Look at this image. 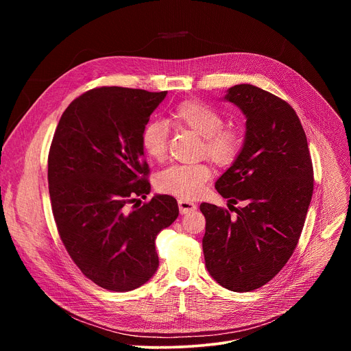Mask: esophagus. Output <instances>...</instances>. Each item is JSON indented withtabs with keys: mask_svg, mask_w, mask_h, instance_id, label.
Instances as JSON below:
<instances>
[{
	"mask_svg": "<svg viewBox=\"0 0 351 351\" xmlns=\"http://www.w3.org/2000/svg\"><path fill=\"white\" fill-rule=\"evenodd\" d=\"M178 204H179V211L180 214H190L193 211H195L197 206L191 202H187V199H178Z\"/></svg>",
	"mask_w": 351,
	"mask_h": 351,
	"instance_id": "obj_1",
	"label": "esophagus"
}]
</instances>
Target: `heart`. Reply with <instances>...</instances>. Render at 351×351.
Returning <instances> with one entry per match:
<instances>
[{"label":"heart","mask_w":351,"mask_h":351,"mask_svg":"<svg viewBox=\"0 0 351 351\" xmlns=\"http://www.w3.org/2000/svg\"><path fill=\"white\" fill-rule=\"evenodd\" d=\"M171 122L176 128L189 129L203 137V153L219 167H228L237 158L241 145V134L232 128H223V119L213 107L197 99H186L171 112ZM144 154L154 161H162L168 152V128L157 121L148 122L140 136ZM211 179V168L207 164L172 165L157 178L160 191L190 199L199 195Z\"/></svg>","instance_id":"heart-1"}]
</instances>
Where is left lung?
I'll return each instance as SVG.
<instances>
[{
    "label": "left lung",
    "instance_id": "left-lung-1",
    "mask_svg": "<svg viewBox=\"0 0 351 351\" xmlns=\"http://www.w3.org/2000/svg\"><path fill=\"white\" fill-rule=\"evenodd\" d=\"M225 99L245 115V138L215 189L229 211L199 206L206 217L203 252L210 275L232 291H252L286 265L302 234L314 190L307 137L285 99L253 84H236ZM244 201V208L231 204Z\"/></svg>",
    "mask_w": 351,
    "mask_h": 351
}]
</instances>
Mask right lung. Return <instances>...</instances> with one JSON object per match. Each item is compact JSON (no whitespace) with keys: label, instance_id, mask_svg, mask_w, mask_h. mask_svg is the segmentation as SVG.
Here are the masks:
<instances>
[{"label":"right lung","instance_id":"1","mask_svg":"<svg viewBox=\"0 0 351 351\" xmlns=\"http://www.w3.org/2000/svg\"><path fill=\"white\" fill-rule=\"evenodd\" d=\"M165 95L88 90L65 110L49 147L48 190L60 237L83 275L111 291L137 289L156 274V237L179 215L167 194L130 210L152 189L140 136Z\"/></svg>","mask_w":351,"mask_h":351}]
</instances>
